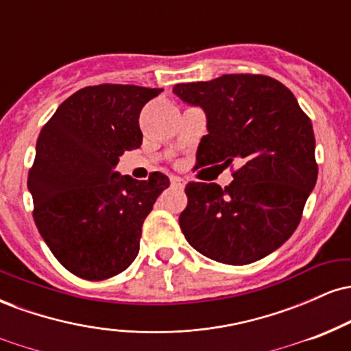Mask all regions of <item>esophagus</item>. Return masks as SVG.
Here are the masks:
<instances>
[{
    "mask_svg": "<svg viewBox=\"0 0 351 351\" xmlns=\"http://www.w3.org/2000/svg\"><path fill=\"white\" fill-rule=\"evenodd\" d=\"M170 181H171L173 188H180V189L184 188V180H181L180 176H171Z\"/></svg>",
    "mask_w": 351,
    "mask_h": 351,
    "instance_id": "1",
    "label": "esophagus"
}]
</instances>
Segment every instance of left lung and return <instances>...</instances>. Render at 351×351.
<instances>
[{"label":"left lung","instance_id":"left-lung-1","mask_svg":"<svg viewBox=\"0 0 351 351\" xmlns=\"http://www.w3.org/2000/svg\"><path fill=\"white\" fill-rule=\"evenodd\" d=\"M173 94L206 115L199 167L236 163L226 188L186 184L180 215L196 251L223 264L256 263L279 249L300 223L315 188L312 122L284 84L267 75L226 74L208 82L176 84Z\"/></svg>","mask_w":351,"mask_h":351}]
</instances>
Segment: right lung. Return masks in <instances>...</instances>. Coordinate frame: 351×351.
Wrapping results in <instances>:
<instances>
[{
    "instance_id": "add662e5",
    "label": "right lung",
    "mask_w": 351,
    "mask_h": 351,
    "mask_svg": "<svg viewBox=\"0 0 351 351\" xmlns=\"http://www.w3.org/2000/svg\"><path fill=\"white\" fill-rule=\"evenodd\" d=\"M163 88L84 87L43 127L27 176L34 223L67 271L87 280L123 272L135 261L145 217L170 186L163 173L147 181L115 171L123 152L142 145L138 117Z\"/></svg>"
}]
</instances>
